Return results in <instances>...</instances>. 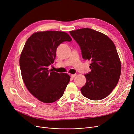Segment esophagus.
Instances as JSON below:
<instances>
[{"label": "esophagus", "instance_id": "34e87169", "mask_svg": "<svg viewBox=\"0 0 134 134\" xmlns=\"http://www.w3.org/2000/svg\"><path fill=\"white\" fill-rule=\"evenodd\" d=\"M76 75H77L76 74H71V76L72 78L75 77H76Z\"/></svg>", "mask_w": 134, "mask_h": 134}]
</instances>
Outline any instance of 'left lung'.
Listing matches in <instances>:
<instances>
[{"label": "left lung", "instance_id": "left-lung-1", "mask_svg": "<svg viewBox=\"0 0 134 134\" xmlns=\"http://www.w3.org/2000/svg\"><path fill=\"white\" fill-rule=\"evenodd\" d=\"M69 33L79 45L82 57L91 61V72L85 74L86 83L80 89L83 95L92 100L106 97L117 85L121 73L114 44L106 35L90 28Z\"/></svg>", "mask_w": 134, "mask_h": 134}]
</instances>
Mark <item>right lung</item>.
Returning <instances> with one entry per match:
<instances>
[{
  "label": "right lung",
  "instance_id": "right-lung-1",
  "mask_svg": "<svg viewBox=\"0 0 134 134\" xmlns=\"http://www.w3.org/2000/svg\"><path fill=\"white\" fill-rule=\"evenodd\" d=\"M71 40L66 32L49 31L35 33L26 42L20 58L22 77L28 91L39 101L49 103L62 96L70 77L48 67L54 62L59 45Z\"/></svg>",
  "mask_w": 134,
  "mask_h": 134
}]
</instances>
